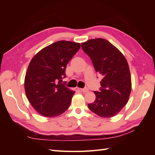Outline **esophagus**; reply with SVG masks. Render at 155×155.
I'll use <instances>...</instances> for the list:
<instances>
[{
	"label": "esophagus",
	"mask_w": 155,
	"mask_h": 155,
	"mask_svg": "<svg viewBox=\"0 0 155 155\" xmlns=\"http://www.w3.org/2000/svg\"><path fill=\"white\" fill-rule=\"evenodd\" d=\"M79 90H80L81 92H87L88 91V89L87 88H79Z\"/></svg>",
	"instance_id": "obj_1"
}]
</instances>
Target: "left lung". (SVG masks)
I'll use <instances>...</instances> for the list:
<instances>
[{"label":"left lung","mask_w":155,"mask_h":155,"mask_svg":"<svg viewBox=\"0 0 155 155\" xmlns=\"http://www.w3.org/2000/svg\"><path fill=\"white\" fill-rule=\"evenodd\" d=\"M91 58L96 72L103 76L100 92L94 91L96 100L88 104L94 113L104 118L116 116L127 104L131 91V77L127 61L122 53L102 38L81 43Z\"/></svg>","instance_id":"1"}]
</instances>
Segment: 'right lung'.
<instances>
[{"label":"right lung","mask_w":155,"mask_h":155,"mask_svg":"<svg viewBox=\"0 0 155 155\" xmlns=\"http://www.w3.org/2000/svg\"><path fill=\"white\" fill-rule=\"evenodd\" d=\"M80 44L59 41L40 50L31 60L25 79L28 100L41 115L53 118L69 107L75 92L61 83L68 63Z\"/></svg>","instance_id":"add662e5"}]
</instances>
